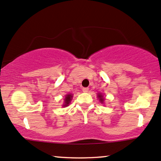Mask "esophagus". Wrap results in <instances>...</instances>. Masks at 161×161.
Here are the masks:
<instances>
[{
    "mask_svg": "<svg viewBox=\"0 0 161 161\" xmlns=\"http://www.w3.org/2000/svg\"><path fill=\"white\" fill-rule=\"evenodd\" d=\"M88 91H89L88 87H83V88H82V91L83 92H87Z\"/></svg>",
    "mask_w": 161,
    "mask_h": 161,
    "instance_id": "esophagus-1",
    "label": "esophagus"
}]
</instances>
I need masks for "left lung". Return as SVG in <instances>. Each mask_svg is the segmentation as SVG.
I'll return each mask as SVG.
<instances>
[{
	"instance_id": "8db88e82",
	"label": "left lung",
	"mask_w": 161,
	"mask_h": 161,
	"mask_svg": "<svg viewBox=\"0 0 161 161\" xmlns=\"http://www.w3.org/2000/svg\"><path fill=\"white\" fill-rule=\"evenodd\" d=\"M98 98H99L100 102H102V103L104 102V98H103V96L102 95V94H101V93H98Z\"/></svg>"
}]
</instances>
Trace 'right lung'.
<instances>
[{"label":"right lung","instance_id":"right-lung-1","mask_svg":"<svg viewBox=\"0 0 161 161\" xmlns=\"http://www.w3.org/2000/svg\"><path fill=\"white\" fill-rule=\"evenodd\" d=\"M72 97H73L72 94H67V95L65 96V102H64L63 107H67V106H68V104H70V101H71V99H72Z\"/></svg>","mask_w":161,"mask_h":161}]
</instances>
